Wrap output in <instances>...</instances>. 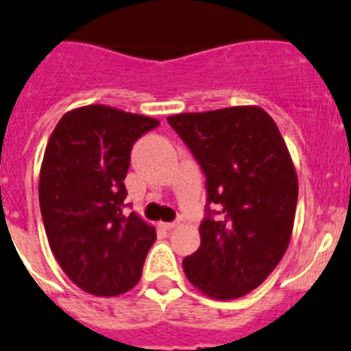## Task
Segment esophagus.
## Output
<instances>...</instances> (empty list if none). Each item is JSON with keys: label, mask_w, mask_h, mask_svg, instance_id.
<instances>
[{"label": "esophagus", "mask_w": 351, "mask_h": 351, "mask_svg": "<svg viewBox=\"0 0 351 351\" xmlns=\"http://www.w3.org/2000/svg\"><path fill=\"white\" fill-rule=\"evenodd\" d=\"M179 226V222H159V228L165 229V231H171V229H176Z\"/></svg>", "instance_id": "obj_1"}]
</instances>
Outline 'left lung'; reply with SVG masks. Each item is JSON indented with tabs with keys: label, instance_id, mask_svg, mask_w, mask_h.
<instances>
[{
	"label": "left lung",
	"instance_id": "1",
	"mask_svg": "<svg viewBox=\"0 0 351 351\" xmlns=\"http://www.w3.org/2000/svg\"><path fill=\"white\" fill-rule=\"evenodd\" d=\"M167 122L204 171L207 202L219 207L199 226L201 246L182 261L184 273L213 300L247 295L273 273L293 234L298 176L285 138L258 105Z\"/></svg>",
	"mask_w": 351,
	"mask_h": 351
}]
</instances>
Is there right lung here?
<instances>
[{
  "label": "right lung",
  "instance_id": "obj_1",
  "mask_svg": "<svg viewBox=\"0 0 351 351\" xmlns=\"http://www.w3.org/2000/svg\"><path fill=\"white\" fill-rule=\"evenodd\" d=\"M159 123L92 104L66 112L48 138L38 184L45 231L60 267L90 295H123L141 280L156 228L123 214V180L134 142Z\"/></svg>",
  "mask_w": 351,
  "mask_h": 351
}]
</instances>
